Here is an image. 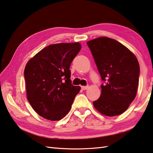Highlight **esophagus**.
I'll return each mask as SVG.
<instances>
[{"mask_svg":"<svg viewBox=\"0 0 153 153\" xmlns=\"http://www.w3.org/2000/svg\"><path fill=\"white\" fill-rule=\"evenodd\" d=\"M88 87H89L88 85H87V86H82V89L83 90H87V89H88Z\"/></svg>","mask_w":153,"mask_h":153,"instance_id":"obj_1","label":"esophagus"}]
</instances>
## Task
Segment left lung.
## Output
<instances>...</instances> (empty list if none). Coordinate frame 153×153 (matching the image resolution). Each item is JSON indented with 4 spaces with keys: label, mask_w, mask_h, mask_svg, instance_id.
I'll return each instance as SVG.
<instances>
[{
    "label": "left lung",
    "mask_w": 153,
    "mask_h": 153,
    "mask_svg": "<svg viewBox=\"0 0 153 153\" xmlns=\"http://www.w3.org/2000/svg\"><path fill=\"white\" fill-rule=\"evenodd\" d=\"M101 79V95L93 102L102 114L114 116L128 108L137 94L140 73L137 58L113 39L101 37L89 41Z\"/></svg>",
    "instance_id": "8db88e82"
}]
</instances>
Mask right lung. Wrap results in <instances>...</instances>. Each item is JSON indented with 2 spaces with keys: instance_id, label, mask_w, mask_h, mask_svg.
<instances>
[{
  "instance_id": "obj_1",
  "label": "right lung",
  "mask_w": 153,
  "mask_h": 153,
  "mask_svg": "<svg viewBox=\"0 0 153 153\" xmlns=\"http://www.w3.org/2000/svg\"><path fill=\"white\" fill-rule=\"evenodd\" d=\"M81 48L79 43L50 45L25 66L27 99L43 118L57 121L70 110L81 87L71 84L70 67Z\"/></svg>"
}]
</instances>
